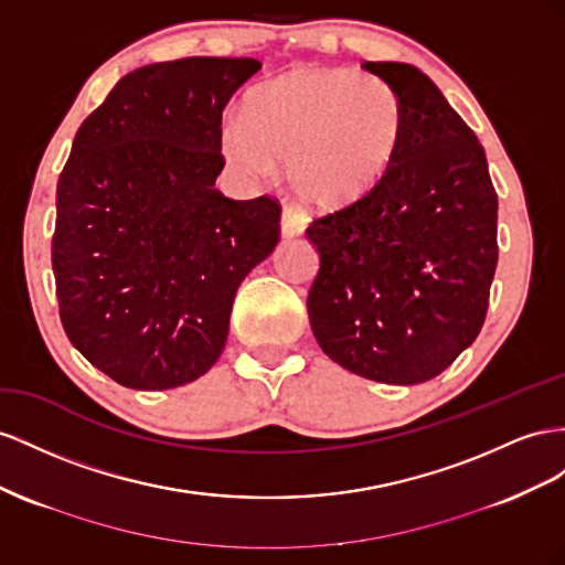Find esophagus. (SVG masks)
<instances>
[{
    "instance_id": "esophagus-1",
    "label": "esophagus",
    "mask_w": 565,
    "mask_h": 565,
    "mask_svg": "<svg viewBox=\"0 0 565 565\" xmlns=\"http://www.w3.org/2000/svg\"><path fill=\"white\" fill-rule=\"evenodd\" d=\"M308 227V220H305L302 211L298 205H284L281 211V236L284 238H294L300 236Z\"/></svg>"
}]
</instances>
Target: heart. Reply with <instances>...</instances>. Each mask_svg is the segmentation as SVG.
<instances>
[{"mask_svg":"<svg viewBox=\"0 0 565 565\" xmlns=\"http://www.w3.org/2000/svg\"><path fill=\"white\" fill-rule=\"evenodd\" d=\"M405 137V104L374 75L298 68L257 87L246 120L224 127V156L253 180L286 163L298 196L317 207L366 199L395 166Z\"/></svg>","mask_w":565,"mask_h":565,"instance_id":"b5f03b06","label":"heart"}]
</instances>
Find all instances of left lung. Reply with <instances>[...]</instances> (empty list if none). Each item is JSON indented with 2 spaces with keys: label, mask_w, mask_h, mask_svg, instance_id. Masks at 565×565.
Returning <instances> with one entry per match:
<instances>
[{
  "label": "left lung",
  "mask_w": 565,
  "mask_h": 565,
  "mask_svg": "<svg viewBox=\"0 0 565 565\" xmlns=\"http://www.w3.org/2000/svg\"><path fill=\"white\" fill-rule=\"evenodd\" d=\"M405 104L388 177L305 236L319 253L308 296L319 348L393 385L435 379L486 321L497 269V193L478 137L409 63L366 61Z\"/></svg>",
  "instance_id": "left-lung-1"
}]
</instances>
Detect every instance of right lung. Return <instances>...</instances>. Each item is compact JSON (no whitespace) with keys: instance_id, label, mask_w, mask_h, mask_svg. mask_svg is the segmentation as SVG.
Segmentation results:
<instances>
[{"instance_id":"right-lung-1","label":"right lung","mask_w":565,"mask_h":565,"mask_svg":"<svg viewBox=\"0 0 565 565\" xmlns=\"http://www.w3.org/2000/svg\"><path fill=\"white\" fill-rule=\"evenodd\" d=\"M260 68L211 56L141 66L73 139L56 184L58 312L83 358L125 388L201 379L227 343L236 288L279 244L277 201L215 189L222 110Z\"/></svg>"}]
</instances>
